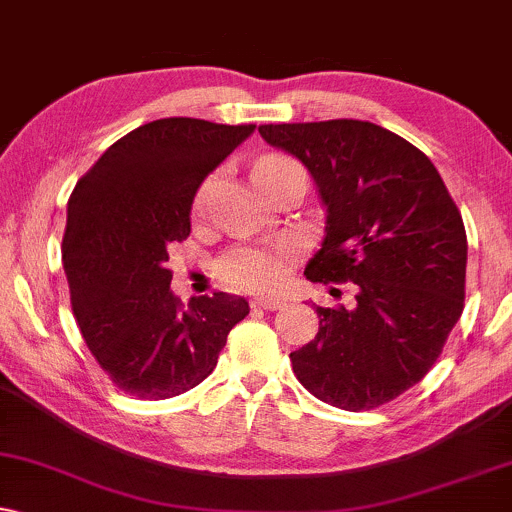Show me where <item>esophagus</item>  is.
<instances>
[{
	"label": "esophagus",
	"instance_id": "34e87169",
	"mask_svg": "<svg viewBox=\"0 0 512 512\" xmlns=\"http://www.w3.org/2000/svg\"><path fill=\"white\" fill-rule=\"evenodd\" d=\"M251 306H254V308H263V311H277V308L285 306V301H282V299H273V296H258V299L251 301Z\"/></svg>",
	"mask_w": 512,
	"mask_h": 512
}]
</instances>
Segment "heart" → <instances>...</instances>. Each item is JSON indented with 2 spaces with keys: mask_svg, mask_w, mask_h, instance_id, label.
Listing matches in <instances>:
<instances>
[{
  "mask_svg": "<svg viewBox=\"0 0 512 512\" xmlns=\"http://www.w3.org/2000/svg\"><path fill=\"white\" fill-rule=\"evenodd\" d=\"M294 166L289 156L268 154L261 156L251 168L254 182L266 192V178L275 170ZM211 182H206L197 194V208L206 206ZM299 261V249L292 242H270V244H249L235 246L218 261V273L230 287L244 289V292H277L287 285L289 275Z\"/></svg>",
  "mask_w": 512,
  "mask_h": 512,
  "instance_id": "1",
  "label": "heart"
}]
</instances>
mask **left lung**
Listing matches in <instances>:
<instances>
[{"instance_id": "1", "label": "left lung", "mask_w": 512, "mask_h": 512, "mask_svg": "<svg viewBox=\"0 0 512 512\" xmlns=\"http://www.w3.org/2000/svg\"><path fill=\"white\" fill-rule=\"evenodd\" d=\"M311 173L327 211L311 282H353L356 304L315 306L313 342L289 353L315 399L372 410L418 384L465 306L468 237L439 170L368 121L261 125Z\"/></svg>"}]
</instances>
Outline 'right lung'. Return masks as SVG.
Here are the masks:
<instances>
[{
  "mask_svg": "<svg viewBox=\"0 0 512 512\" xmlns=\"http://www.w3.org/2000/svg\"><path fill=\"white\" fill-rule=\"evenodd\" d=\"M256 125L161 118L99 156L68 199L63 270L87 349L137 399H170L211 375L227 334L249 315L216 292L189 306L170 292L168 249L192 230L189 211L208 173Z\"/></svg>",
  "mask_w": 512,
  "mask_h": 512,
  "instance_id": "right-lung-1",
  "label": "right lung"
}]
</instances>
